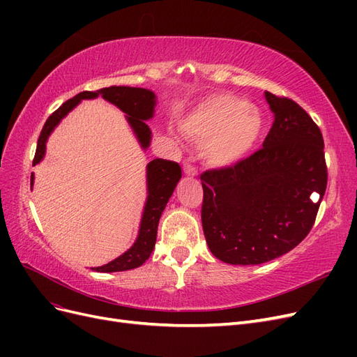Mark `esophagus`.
Returning a JSON list of instances; mask_svg holds the SVG:
<instances>
[{
	"instance_id": "esophagus-1",
	"label": "esophagus",
	"mask_w": 357,
	"mask_h": 357,
	"mask_svg": "<svg viewBox=\"0 0 357 357\" xmlns=\"http://www.w3.org/2000/svg\"><path fill=\"white\" fill-rule=\"evenodd\" d=\"M183 169H185V174H188L190 177H197L198 176V169L193 167V165H190V164H185Z\"/></svg>"
}]
</instances>
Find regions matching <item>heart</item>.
I'll return each instance as SVG.
<instances>
[{"label": "heart", "mask_w": 357, "mask_h": 357, "mask_svg": "<svg viewBox=\"0 0 357 357\" xmlns=\"http://www.w3.org/2000/svg\"><path fill=\"white\" fill-rule=\"evenodd\" d=\"M181 132L202 143V158L213 168L240 164L264 131V117L255 105L232 93H214L181 119Z\"/></svg>", "instance_id": "b5f03b06"}]
</instances>
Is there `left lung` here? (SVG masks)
I'll return each mask as SVG.
<instances>
[{
  "label": "left lung",
  "mask_w": 357,
  "mask_h": 357,
  "mask_svg": "<svg viewBox=\"0 0 357 357\" xmlns=\"http://www.w3.org/2000/svg\"><path fill=\"white\" fill-rule=\"evenodd\" d=\"M265 100L274 123L262 149L201 176L205 240L231 265L265 264L295 248L314 225L328 185L319 126L295 101L271 92Z\"/></svg>",
  "instance_id": "1"
}]
</instances>
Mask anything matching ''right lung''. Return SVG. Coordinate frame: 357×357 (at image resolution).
I'll use <instances>...</instances> for the list:
<instances>
[{"instance_id":"obj_1","label":"right lung","mask_w":357,"mask_h":357,"mask_svg":"<svg viewBox=\"0 0 357 357\" xmlns=\"http://www.w3.org/2000/svg\"><path fill=\"white\" fill-rule=\"evenodd\" d=\"M102 96L105 101L112 102L117 109H121L126 114V121L138 139L139 146L146 150L150 146L152 139V131H150L146 121L153 117L155 105H156V95L155 92L143 89V88H131V86H110V88H102L100 91L89 92L84 91L74 96V98L63 102L56 112H53L46 121L45 126L41 129L38 137L37 150L32 165H37L43 160L46 155V143L49 135L53 132L59 122L66 117L74 107H77L82 100H93ZM147 177V199L144 204V210L139 222V231L135 243L131 248L116 257L114 261L105 264L102 266L92 268L96 273H117V271H128L142 266L147 259L152 255L158 225L162 215V211L165 210V205L174 192L178 180L181 178V168L177 162L165 160V159H153L147 164L146 169ZM34 185V174H31V186Z\"/></svg>"}]
</instances>
